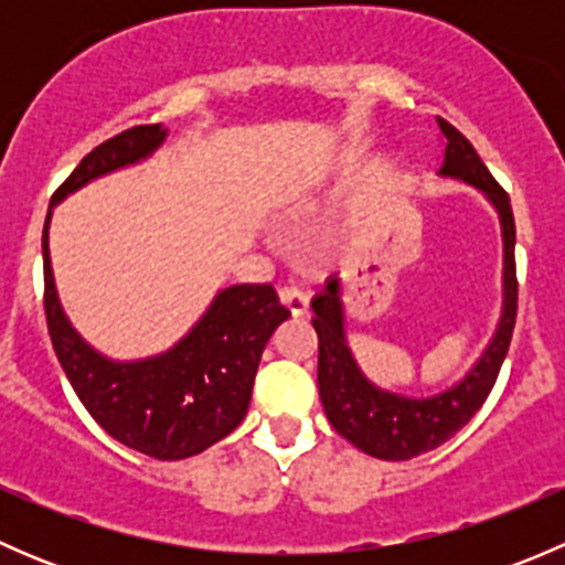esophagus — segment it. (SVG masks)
Segmentation results:
<instances>
[{
  "label": "esophagus",
  "mask_w": 565,
  "mask_h": 565,
  "mask_svg": "<svg viewBox=\"0 0 565 565\" xmlns=\"http://www.w3.org/2000/svg\"><path fill=\"white\" fill-rule=\"evenodd\" d=\"M278 300L289 309L292 317H306L309 315V295L300 292L298 287H281L278 289Z\"/></svg>",
  "instance_id": "obj_1"
}]
</instances>
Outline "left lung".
<instances>
[{
	"label": "left lung",
	"instance_id": "left-lung-1",
	"mask_svg": "<svg viewBox=\"0 0 565 565\" xmlns=\"http://www.w3.org/2000/svg\"><path fill=\"white\" fill-rule=\"evenodd\" d=\"M443 136H446V161L440 174L459 177L470 185L481 188L492 204L498 207L503 221L505 243V300L500 328L492 344L483 352L478 366L467 374L457 388L440 393L435 398H404L396 393L374 388L352 361L344 341V311H341V287L339 278H330L324 292L311 300L315 311L317 339H319V363L317 383L319 398L328 420L344 440L361 448L363 454L388 461L413 459L418 454L435 451L437 446L451 440L454 435L481 409L489 391L498 383L500 366L509 352L511 335L516 324V300H520V281H516V226L514 213L505 188L489 174L483 161L478 158L476 147L454 128L448 119L437 117Z\"/></svg>",
	"mask_w": 565,
	"mask_h": 565
}]
</instances>
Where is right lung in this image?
<instances>
[{"instance_id":"add662e5","label":"right lung","mask_w":565,"mask_h":565,"mask_svg":"<svg viewBox=\"0 0 565 565\" xmlns=\"http://www.w3.org/2000/svg\"><path fill=\"white\" fill-rule=\"evenodd\" d=\"M167 130L134 125L82 158L51 196L60 202L93 177L156 150ZM43 309L51 344L87 413L122 446L152 459H185L224 440L246 418L256 366L273 330L289 317L270 284H237L167 355L111 363L89 350L60 309L43 226Z\"/></svg>"}]
</instances>
